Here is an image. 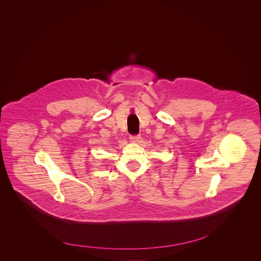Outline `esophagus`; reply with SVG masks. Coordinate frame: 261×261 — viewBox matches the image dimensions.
<instances>
[{
    "instance_id": "34e87169",
    "label": "esophagus",
    "mask_w": 261,
    "mask_h": 261,
    "mask_svg": "<svg viewBox=\"0 0 261 261\" xmlns=\"http://www.w3.org/2000/svg\"><path fill=\"white\" fill-rule=\"evenodd\" d=\"M130 140L132 142H137L140 140V135H130Z\"/></svg>"
}]
</instances>
